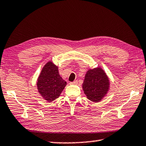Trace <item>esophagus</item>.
Segmentation results:
<instances>
[{
    "label": "esophagus",
    "mask_w": 146,
    "mask_h": 146,
    "mask_svg": "<svg viewBox=\"0 0 146 146\" xmlns=\"http://www.w3.org/2000/svg\"><path fill=\"white\" fill-rule=\"evenodd\" d=\"M77 83H78V81L75 80V81H73V82H71L70 84H77Z\"/></svg>",
    "instance_id": "obj_1"
}]
</instances>
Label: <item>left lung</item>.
Returning a JSON list of instances; mask_svg holds the SVG:
<instances>
[{
	"instance_id": "1",
	"label": "left lung",
	"mask_w": 146,
	"mask_h": 146,
	"mask_svg": "<svg viewBox=\"0 0 146 146\" xmlns=\"http://www.w3.org/2000/svg\"><path fill=\"white\" fill-rule=\"evenodd\" d=\"M110 82L104 71L100 68L89 70L82 84L83 90L89 100L99 102L107 93Z\"/></svg>"
}]
</instances>
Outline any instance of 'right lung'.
Masks as SVG:
<instances>
[{"instance_id":"1","label":"right lung","mask_w":146,"mask_h":146,"mask_svg":"<svg viewBox=\"0 0 146 146\" xmlns=\"http://www.w3.org/2000/svg\"><path fill=\"white\" fill-rule=\"evenodd\" d=\"M66 86V82L60 77L58 67L49 62L42 70L38 78V92L44 99L52 102L60 96Z\"/></svg>"}]
</instances>
